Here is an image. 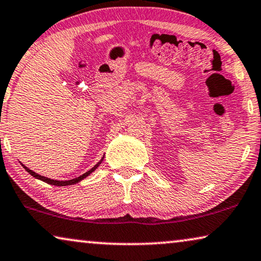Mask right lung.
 <instances>
[{
    "label": "right lung",
    "instance_id": "obj_1",
    "mask_svg": "<svg viewBox=\"0 0 261 261\" xmlns=\"http://www.w3.org/2000/svg\"><path fill=\"white\" fill-rule=\"evenodd\" d=\"M102 161V160H101ZM101 161L99 163H97L95 164V166L91 169V170H89V171H86L85 174H83L82 176H79L78 178H73V179H69V181H56V179H50V178H47V177H45V176H41V175H39V174H36V172H34L33 170H31V169H28L27 167H24L23 164H22V166H23V168L25 169V170H27L29 174H31L33 177H35V178H39V179H41V181H43V182H46V183H49V185H53V186H58V187H62V186H71V185H75V183H78V182H80L82 181V179H84L86 177V176H89L91 172L92 171H94L95 169L98 168V166L99 164L101 163Z\"/></svg>",
    "mask_w": 261,
    "mask_h": 261
}]
</instances>
